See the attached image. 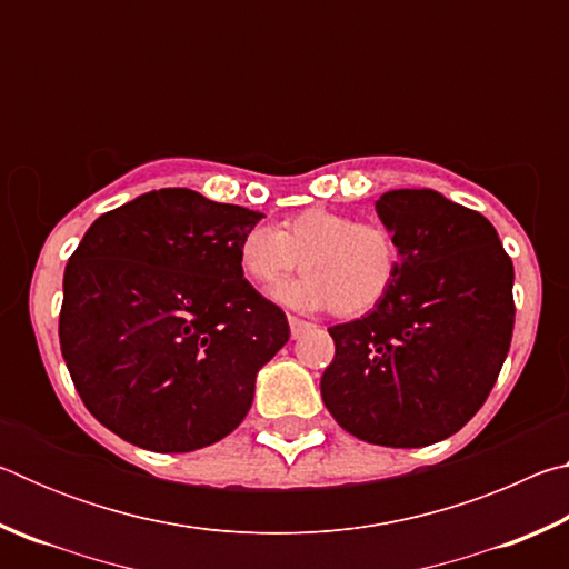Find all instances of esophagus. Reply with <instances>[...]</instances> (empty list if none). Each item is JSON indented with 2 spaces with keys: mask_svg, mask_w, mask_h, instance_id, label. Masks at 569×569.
Segmentation results:
<instances>
[{
  "mask_svg": "<svg viewBox=\"0 0 569 569\" xmlns=\"http://www.w3.org/2000/svg\"><path fill=\"white\" fill-rule=\"evenodd\" d=\"M288 326H291V336H293V339H298V336H301L303 331L311 329V323L303 321V319H296V316H288Z\"/></svg>",
  "mask_w": 569,
  "mask_h": 569,
  "instance_id": "obj_1",
  "label": "esophagus"
}]
</instances>
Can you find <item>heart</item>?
Wrapping results in <instances>:
<instances>
[{"label":"heart","instance_id":"obj_1","mask_svg":"<svg viewBox=\"0 0 569 569\" xmlns=\"http://www.w3.org/2000/svg\"><path fill=\"white\" fill-rule=\"evenodd\" d=\"M399 261L389 228L321 206L298 210L276 230L250 228L238 243V271L250 286L268 291L301 266L273 296L301 311L331 308L341 319L373 311L397 281Z\"/></svg>","mask_w":569,"mask_h":569}]
</instances>
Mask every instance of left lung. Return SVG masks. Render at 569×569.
<instances>
[{
    "label": "left lung",
    "mask_w": 569,
    "mask_h": 569,
    "mask_svg": "<svg viewBox=\"0 0 569 569\" xmlns=\"http://www.w3.org/2000/svg\"><path fill=\"white\" fill-rule=\"evenodd\" d=\"M377 213L399 243L389 296L331 326L321 377L331 417L369 445L427 447L487 401L515 329V268L495 226L435 190H389Z\"/></svg>",
    "instance_id": "8db88e82"
}]
</instances>
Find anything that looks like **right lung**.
Returning a JSON list of instances; mask_svg holds the SVG:
<instances>
[{
    "label": "right lung",
    "mask_w": 569,
    "mask_h": 569,
    "mask_svg": "<svg viewBox=\"0 0 569 569\" xmlns=\"http://www.w3.org/2000/svg\"><path fill=\"white\" fill-rule=\"evenodd\" d=\"M261 218L162 188L100 216L70 256L64 363L92 417L130 445L196 451L246 419L258 369L291 336L238 271Z\"/></svg>",
    "instance_id": "1"
}]
</instances>
